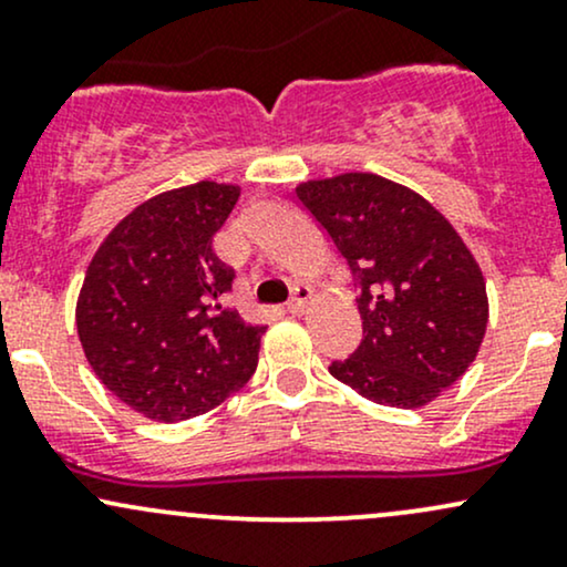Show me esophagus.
Wrapping results in <instances>:
<instances>
[{
	"mask_svg": "<svg viewBox=\"0 0 567 567\" xmlns=\"http://www.w3.org/2000/svg\"><path fill=\"white\" fill-rule=\"evenodd\" d=\"M311 296H315V290H311L309 285H298V288L292 290V298L288 301L290 315H303L306 303L311 301Z\"/></svg>",
	"mask_w": 567,
	"mask_h": 567,
	"instance_id": "1",
	"label": "esophagus"
}]
</instances>
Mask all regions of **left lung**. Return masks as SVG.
I'll use <instances>...</instances> for the list:
<instances>
[{
  "label": "left lung",
  "mask_w": 567,
  "mask_h": 567,
  "mask_svg": "<svg viewBox=\"0 0 567 567\" xmlns=\"http://www.w3.org/2000/svg\"><path fill=\"white\" fill-rule=\"evenodd\" d=\"M296 197L354 279L362 341L330 375L365 400L421 408L453 386L487 328L485 279L442 213L373 173L306 181Z\"/></svg>",
  "instance_id": "left-lung-1"
}]
</instances>
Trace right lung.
<instances>
[{
    "instance_id": "add662e5",
    "label": "right lung",
    "mask_w": 567,
    "mask_h": 567,
    "mask_svg": "<svg viewBox=\"0 0 567 567\" xmlns=\"http://www.w3.org/2000/svg\"><path fill=\"white\" fill-rule=\"evenodd\" d=\"M239 186L199 184L135 207L97 247L76 301L84 357L109 392L162 424L207 413L256 373L264 324L224 296L234 269L213 237Z\"/></svg>"
}]
</instances>
